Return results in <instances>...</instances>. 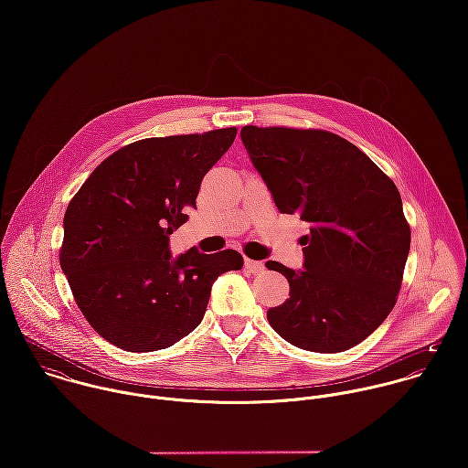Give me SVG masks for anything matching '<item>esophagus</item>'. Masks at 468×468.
<instances>
[{
    "instance_id": "34e87169",
    "label": "esophagus",
    "mask_w": 468,
    "mask_h": 468,
    "mask_svg": "<svg viewBox=\"0 0 468 468\" xmlns=\"http://www.w3.org/2000/svg\"><path fill=\"white\" fill-rule=\"evenodd\" d=\"M244 266H246V271H248L250 274H255V276H259V274H262V272H264V264H262V261H251V259H246V261H244Z\"/></svg>"
}]
</instances>
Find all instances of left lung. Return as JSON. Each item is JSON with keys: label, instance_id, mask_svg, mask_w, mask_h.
<instances>
[{"label": "left lung", "instance_id": "1", "mask_svg": "<svg viewBox=\"0 0 468 468\" xmlns=\"http://www.w3.org/2000/svg\"><path fill=\"white\" fill-rule=\"evenodd\" d=\"M253 168L276 207L309 224L303 271L283 274L289 300L266 313L287 343L345 352L381 325L396 303L411 246L396 185L352 143L320 129H240Z\"/></svg>", "mask_w": 468, "mask_h": 468}]
</instances>
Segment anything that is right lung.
Returning <instances> with one entry per match:
<instances>
[{
	"mask_svg": "<svg viewBox=\"0 0 468 468\" xmlns=\"http://www.w3.org/2000/svg\"><path fill=\"white\" fill-rule=\"evenodd\" d=\"M235 127L133 143L107 157L64 215L60 269L89 324L111 345L155 352L202 322L220 274L242 269L235 250L177 257L170 235L196 209L204 176Z\"/></svg>",
	"mask_w": 468,
	"mask_h": 468,
	"instance_id": "obj_1",
	"label": "right lung"
}]
</instances>
